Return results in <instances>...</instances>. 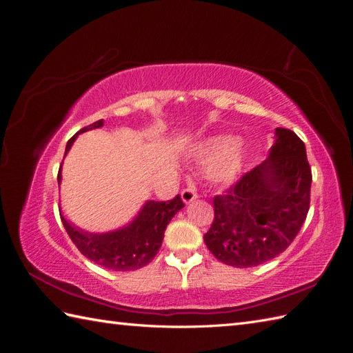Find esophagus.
Listing matches in <instances>:
<instances>
[{"mask_svg":"<svg viewBox=\"0 0 353 353\" xmlns=\"http://www.w3.org/2000/svg\"><path fill=\"white\" fill-rule=\"evenodd\" d=\"M197 197L199 196H197L194 188H185V190H183V193H181V199H183L185 205H190V203L194 201Z\"/></svg>","mask_w":353,"mask_h":353,"instance_id":"esophagus-1","label":"esophagus"}]
</instances>
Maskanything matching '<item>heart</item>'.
<instances>
[{
	"label": "heart",
	"instance_id": "heart-1",
	"mask_svg": "<svg viewBox=\"0 0 353 353\" xmlns=\"http://www.w3.org/2000/svg\"><path fill=\"white\" fill-rule=\"evenodd\" d=\"M191 159L201 174L219 185L236 184L248 168L250 150L230 134L208 135L191 147Z\"/></svg>",
	"mask_w": 353,
	"mask_h": 353
}]
</instances>
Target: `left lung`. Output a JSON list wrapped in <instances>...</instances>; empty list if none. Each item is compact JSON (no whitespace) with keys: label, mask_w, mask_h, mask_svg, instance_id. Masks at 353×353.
<instances>
[{"label":"left lung","mask_w":353,"mask_h":353,"mask_svg":"<svg viewBox=\"0 0 353 353\" xmlns=\"http://www.w3.org/2000/svg\"><path fill=\"white\" fill-rule=\"evenodd\" d=\"M312 174L303 141L275 128L268 159L213 199L215 219L205 243L221 262L250 268L283 253L309 210Z\"/></svg>","instance_id":"8db88e82"}]
</instances>
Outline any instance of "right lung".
Here are the masks:
<instances>
[{
	"label": "right lung",
	"mask_w": 353,
	"mask_h": 353,
	"mask_svg": "<svg viewBox=\"0 0 353 353\" xmlns=\"http://www.w3.org/2000/svg\"><path fill=\"white\" fill-rule=\"evenodd\" d=\"M103 125L104 121L100 119L74 134L66 144L65 157L79 134L97 130ZM61 168L63 162L57 175L59 185L61 184ZM183 208L184 203L179 196L169 201L147 200L130 222L105 232L87 231L74 225L63 215L61 210L60 215L69 237L79 252L87 256L90 261L112 271H134L153 261L162 245L168 223Z\"/></svg>",
	"instance_id": "right-lung-1"
}]
</instances>
